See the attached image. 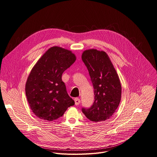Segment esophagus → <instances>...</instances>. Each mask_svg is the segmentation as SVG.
Segmentation results:
<instances>
[{"instance_id": "34e87169", "label": "esophagus", "mask_w": 157, "mask_h": 157, "mask_svg": "<svg viewBox=\"0 0 157 157\" xmlns=\"http://www.w3.org/2000/svg\"><path fill=\"white\" fill-rule=\"evenodd\" d=\"M75 105H78L80 104L81 101H80V99H79V98H76L75 99Z\"/></svg>"}]
</instances>
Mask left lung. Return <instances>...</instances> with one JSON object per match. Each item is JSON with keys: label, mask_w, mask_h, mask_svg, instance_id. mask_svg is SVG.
Instances as JSON below:
<instances>
[{"label": "left lung", "mask_w": 157, "mask_h": 157, "mask_svg": "<svg viewBox=\"0 0 157 157\" xmlns=\"http://www.w3.org/2000/svg\"><path fill=\"white\" fill-rule=\"evenodd\" d=\"M81 58L89 71L94 93L93 104L87 109L82 107V112L91 121H105L113 115L121 102L119 78L105 52L87 50Z\"/></svg>", "instance_id": "obj_1"}]
</instances>
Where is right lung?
<instances>
[{
    "instance_id": "add662e5",
    "label": "right lung",
    "mask_w": 157,
    "mask_h": 157,
    "mask_svg": "<svg viewBox=\"0 0 157 157\" xmlns=\"http://www.w3.org/2000/svg\"><path fill=\"white\" fill-rule=\"evenodd\" d=\"M75 61V55L71 51L53 47L33 66L26 82L25 93L37 117L48 121L56 120L75 104L67 93L61 76Z\"/></svg>"
}]
</instances>
